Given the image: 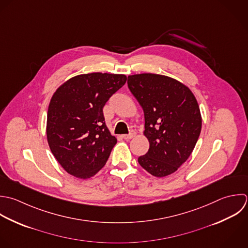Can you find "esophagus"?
<instances>
[{
    "label": "esophagus",
    "mask_w": 248,
    "mask_h": 248,
    "mask_svg": "<svg viewBox=\"0 0 248 248\" xmlns=\"http://www.w3.org/2000/svg\"><path fill=\"white\" fill-rule=\"evenodd\" d=\"M135 135H136L135 130H130V132H129L128 134H124V135H123V138H124V139H131V138H133Z\"/></svg>",
    "instance_id": "esophagus-1"
}]
</instances>
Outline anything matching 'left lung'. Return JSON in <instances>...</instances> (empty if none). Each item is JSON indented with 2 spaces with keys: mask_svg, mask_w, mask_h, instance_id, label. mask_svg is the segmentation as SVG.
Instances as JSON below:
<instances>
[{
  "mask_svg": "<svg viewBox=\"0 0 248 248\" xmlns=\"http://www.w3.org/2000/svg\"><path fill=\"white\" fill-rule=\"evenodd\" d=\"M127 86L144 110L150 149L139 164L155 177L178 170L191 155L201 132L199 105L191 91L168 76L129 75Z\"/></svg>",
  "mask_w": 248,
  "mask_h": 248,
  "instance_id": "8db88e82",
  "label": "left lung"
}]
</instances>
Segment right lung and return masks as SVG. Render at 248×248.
<instances>
[{
    "mask_svg": "<svg viewBox=\"0 0 248 248\" xmlns=\"http://www.w3.org/2000/svg\"><path fill=\"white\" fill-rule=\"evenodd\" d=\"M125 82L124 74H81L53 94L47 112V140L68 174L89 179L105 165L117 139L106 126L103 107Z\"/></svg>",
    "mask_w": 248,
    "mask_h": 248,
    "instance_id": "1",
    "label": "right lung"
}]
</instances>
